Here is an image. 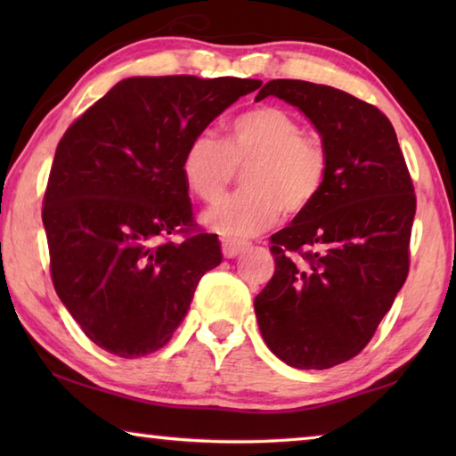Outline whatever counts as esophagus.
<instances>
[{
    "mask_svg": "<svg viewBox=\"0 0 456 456\" xmlns=\"http://www.w3.org/2000/svg\"><path fill=\"white\" fill-rule=\"evenodd\" d=\"M221 245H223V256H225L227 259L237 257L239 253H241L247 247L245 241H237V239H229V237H223Z\"/></svg>",
    "mask_w": 456,
    "mask_h": 456,
    "instance_id": "obj_1",
    "label": "esophagus"
}]
</instances>
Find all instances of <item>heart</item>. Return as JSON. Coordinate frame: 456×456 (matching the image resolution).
<instances>
[{"label": "heart", "mask_w": 456, "mask_h": 456, "mask_svg": "<svg viewBox=\"0 0 456 456\" xmlns=\"http://www.w3.org/2000/svg\"><path fill=\"white\" fill-rule=\"evenodd\" d=\"M241 167L245 189L203 217L207 227L227 237L257 235L283 211L310 209L326 184L330 157L322 138L304 134L289 112L259 106L229 122L225 141L211 130L192 136L181 160L184 184L203 203L219 200Z\"/></svg>", "instance_id": "obj_1"}]
</instances>
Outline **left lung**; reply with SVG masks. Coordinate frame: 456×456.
Here are the masks:
<instances>
[{
  "label": "left lung",
  "instance_id": "obj_1",
  "mask_svg": "<svg viewBox=\"0 0 456 456\" xmlns=\"http://www.w3.org/2000/svg\"><path fill=\"white\" fill-rule=\"evenodd\" d=\"M297 106L326 144L320 197L269 239L275 273L256 297L267 348L299 370H326L366 348L411 267L414 184L392 122L323 84L272 80L257 100Z\"/></svg>",
  "mask_w": 456,
  "mask_h": 456
}]
</instances>
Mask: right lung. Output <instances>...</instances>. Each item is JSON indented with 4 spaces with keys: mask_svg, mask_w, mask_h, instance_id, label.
<instances>
[{
    "mask_svg": "<svg viewBox=\"0 0 456 456\" xmlns=\"http://www.w3.org/2000/svg\"><path fill=\"white\" fill-rule=\"evenodd\" d=\"M261 80L151 76L118 82L58 142L42 221L61 304L100 348L141 358L179 328L221 264L181 173L195 134ZM171 234H181L173 242Z\"/></svg>",
    "mask_w": 456,
    "mask_h": 456,
    "instance_id": "right-lung-1",
    "label": "right lung"
}]
</instances>
